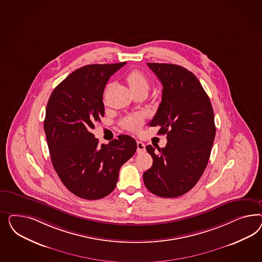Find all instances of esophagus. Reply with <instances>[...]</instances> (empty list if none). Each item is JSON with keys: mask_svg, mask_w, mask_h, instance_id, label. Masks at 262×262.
<instances>
[{"mask_svg": "<svg viewBox=\"0 0 262 262\" xmlns=\"http://www.w3.org/2000/svg\"><path fill=\"white\" fill-rule=\"evenodd\" d=\"M145 145L144 143L140 142V141H137V152L138 154H141L143 151H145Z\"/></svg>", "mask_w": 262, "mask_h": 262, "instance_id": "34e87169", "label": "esophagus"}]
</instances>
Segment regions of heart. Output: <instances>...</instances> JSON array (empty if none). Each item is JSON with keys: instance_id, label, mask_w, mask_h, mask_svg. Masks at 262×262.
Here are the masks:
<instances>
[{"instance_id": "b5f03b06", "label": "heart", "mask_w": 262, "mask_h": 262, "mask_svg": "<svg viewBox=\"0 0 262 262\" xmlns=\"http://www.w3.org/2000/svg\"><path fill=\"white\" fill-rule=\"evenodd\" d=\"M127 84L130 88L132 91H135L138 89H145V90H149L150 88V83L149 80L147 79V77L143 74L142 72L139 70H132L129 72L126 77ZM142 119L139 116H134V117H129L127 120H125V127L128 130H137L139 127L141 126Z\"/></svg>"}]
</instances>
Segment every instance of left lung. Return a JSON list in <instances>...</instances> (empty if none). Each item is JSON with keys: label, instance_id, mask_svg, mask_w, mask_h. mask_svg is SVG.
<instances>
[{"label": "left lung", "instance_id": "1", "mask_svg": "<svg viewBox=\"0 0 262 262\" xmlns=\"http://www.w3.org/2000/svg\"><path fill=\"white\" fill-rule=\"evenodd\" d=\"M162 83V99L150 123L166 135L164 148L146 146L154 159L143 174L147 189L163 198L190 190L206 169L214 141V114L196 76L180 65L147 63Z\"/></svg>", "mask_w": 262, "mask_h": 262}]
</instances>
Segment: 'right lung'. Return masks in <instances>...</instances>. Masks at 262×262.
<instances>
[{"label":"right lung","instance_id":"1","mask_svg":"<svg viewBox=\"0 0 262 262\" xmlns=\"http://www.w3.org/2000/svg\"><path fill=\"white\" fill-rule=\"evenodd\" d=\"M125 64L83 66L62 80L48 101L44 130L52 163L67 189L79 198L111 194L120 168L136 151V141L128 135L99 145L91 133L104 115V86Z\"/></svg>","mask_w":262,"mask_h":262}]
</instances>
